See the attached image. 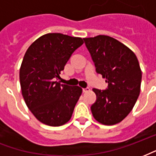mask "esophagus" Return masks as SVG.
Masks as SVG:
<instances>
[{
	"label": "esophagus",
	"instance_id": "1",
	"mask_svg": "<svg viewBox=\"0 0 156 156\" xmlns=\"http://www.w3.org/2000/svg\"><path fill=\"white\" fill-rule=\"evenodd\" d=\"M90 89H89V88H83V93H88V91H89Z\"/></svg>",
	"mask_w": 156,
	"mask_h": 156
}]
</instances>
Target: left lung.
Here are the masks:
<instances>
[{
	"instance_id": "8db88e82",
	"label": "left lung",
	"mask_w": 156,
	"mask_h": 156,
	"mask_svg": "<svg viewBox=\"0 0 156 156\" xmlns=\"http://www.w3.org/2000/svg\"><path fill=\"white\" fill-rule=\"evenodd\" d=\"M96 67L108 88H94L97 99L91 106L93 116L100 124L119 123L134 108L140 93L141 72L137 57L125 45L105 35L83 38Z\"/></svg>"
}]
</instances>
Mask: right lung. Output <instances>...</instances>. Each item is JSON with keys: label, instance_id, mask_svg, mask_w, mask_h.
I'll return each mask as SVG.
<instances>
[{"label": "right lung", "instance_id": "1", "mask_svg": "<svg viewBox=\"0 0 156 156\" xmlns=\"http://www.w3.org/2000/svg\"><path fill=\"white\" fill-rule=\"evenodd\" d=\"M83 43L81 37L48 33L26 51L20 68L22 94L27 106L42 124L60 126L70 120L82 88L61 84L55 78Z\"/></svg>", "mask_w": 156, "mask_h": 156}]
</instances>
